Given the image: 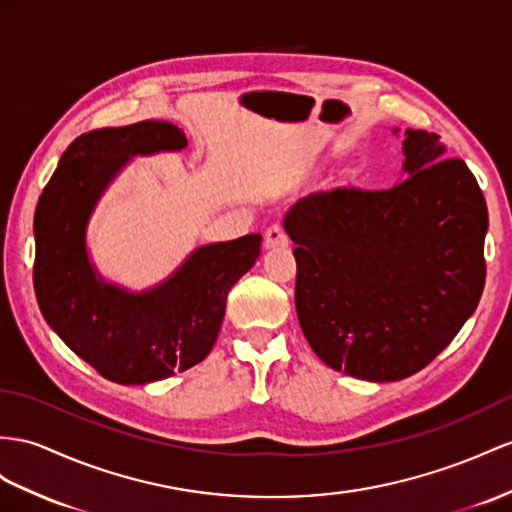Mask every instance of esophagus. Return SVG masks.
I'll return each mask as SVG.
<instances>
[{"label": "esophagus", "instance_id": "esophagus-1", "mask_svg": "<svg viewBox=\"0 0 512 512\" xmlns=\"http://www.w3.org/2000/svg\"><path fill=\"white\" fill-rule=\"evenodd\" d=\"M264 244H266V248L287 244V233H285L281 222H272V225L264 231Z\"/></svg>", "mask_w": 512, "mask_h": 512}]
</instances>
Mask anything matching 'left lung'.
I'll return each instance as SVG.
<instances>
[{
  "label": "left lung",
  "mask_w": 512,
  "mask_h": 512,
  "mask_svg": "<svg viewBox=\"0 0 512 512\" xmlns=\"http://www.w3.org/2000/svg\"><path fill=\"white\" fill-rule=\"evenodd\" d=\"M404 179L339 186L285 218L296 244V313L333 370L387 383L419 372L476 311L487 279V201L437 134L409 129Z\"/></svg>",
  "instance_id": "left-lung-1"
}]
</instances>
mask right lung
<instances>
[{
	"mask_svg": "<svg viewBox=\"0 0 512 512\" xmlns=\"http://www.w3.org/2000/svg\"><path fill=\"white\" fill-rule=\"evenodd\" d=\"M173 123L140 121L75 138L34 212V292L47 324L108 381L144 385L183 372L212 350L227 294L259 257L261 235L201 246L175 277L147 294L101 283L84 229L110 179L136 153L183 149Z\"/></svg>",
	"mask_w": 512,
	"mask_h": 512,
	"instance_id": "1",
	"label": "right lung"
}]
</instances>
